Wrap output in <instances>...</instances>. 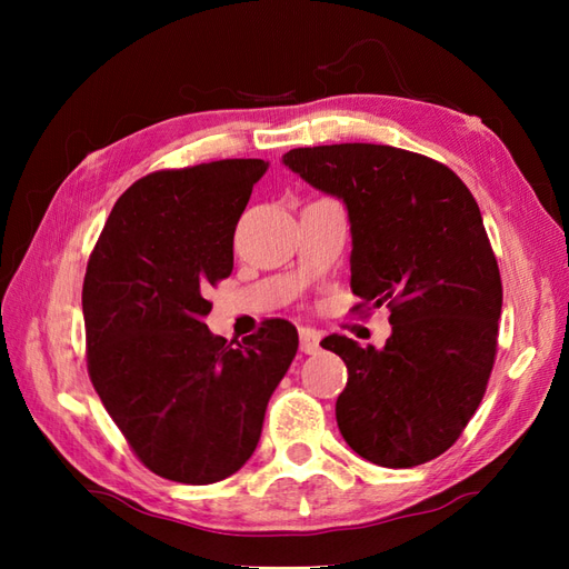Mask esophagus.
Returning <instances> with one entry per match:
<instances>
[{
  "instance_id": "34e87169",
  "label": "esophagus",
  "mask_w": 569,
  "mask_h": 569,
  "mask_svg": "<svg viewBox=\"0 0 569 569\" xmlns=\"http://www.w3.org/2000/svg\"><path fill=\"white\" fill-rule=\"evenodd\" d=\"M299 339H301L303 353H316L320 349V332L313 330V327H301Z\"/></svg>"
}]
</instances>
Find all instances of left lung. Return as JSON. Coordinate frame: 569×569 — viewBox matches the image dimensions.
Instances as JSON below:
<instances>
[{
	"label": "left lung",
	"mask_w": 569,
	"mask_h": 569,
	"mask_svg": "<svg viewBox=\"0 0 569 569\" xmlns=\"http://www.w3.org/2000/svg\"><path fill=\"white\" fill-rule=\"evenodd\" d=\"M282 163L347 206L353 295L391 311L382 349L320 341L349 370L341 437L382 468L441 456L487 391L503 306L475 197L451 168L387 144L303 147Z\"/></svg>",
	"instance_id": "left-lung-1"
}]
</instances>
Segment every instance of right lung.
Listing matches in <instances>:
<instances>
[{
  "label": "right lung",
  "mask_w": 569,
  "mask_h": 569,
  "mask_svg": "<svg viewBox=\"0 0 569 569\" xmlns=\"http://www.w3.org/2000/svg\"><path fill=\"white\" fill-rule=\"evenodd\" d=\"M266 170L228 159L137 180L84 272L90 380L134 456L180 485H213L251 458L299 349L280 318L242 341L203 322L206 289L232 272L237 220Z\"/></svg>",
  "instance_id": "right-lung-1"
}]
</instances>
